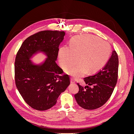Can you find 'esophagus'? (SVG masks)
<instances>
[{
    "label": "esophagus",
    "instance_id": "obj_1",
    "mask_svg": "<svg viewBox=\"0 0 134 134\" xmlns=\"http://www.w3.org/2000/svg\"><path fill=\"white\" fill-rule=\"evenodd\" d=\"M70 82H71V83H72V84H74L75 83V80L72 79V78H71V80H70Z\"/></svg>",
    "mask_w": 134,
    "mask_h": 134
}]
</instances>
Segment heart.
<instances>
[{
  "label": "heart",
  "instance_id": "b5f03b06",
  "mask_svg": "<svg viewBox=\"0 0 134 134\" xmlns=\"http://www.w3.org/2000/svg\"><path fill=\"white\" fill-rule=\"evenodd\" d=\"M110 55L109 44L94 36L84 35L72 38L69 46L61 47L58 53L60 66L75 79L84 76L87 71L96 72L106 63ZM79 59H77V58Z\"/></svg>",
  "mask_w": 134,
  "mask_h": 134
}]
</instances>
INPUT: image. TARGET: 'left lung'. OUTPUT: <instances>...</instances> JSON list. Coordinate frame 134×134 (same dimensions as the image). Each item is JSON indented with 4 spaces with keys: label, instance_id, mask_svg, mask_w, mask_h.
Here are the masks:
<instances>
[{
    "label": "left lung",
    "instance_id": "8db88e82",
    "mask_svg": "<svg viewBox=\"0 0 134 134\" xmlns=\"http://www.w3.org/2000/svg\"><path fill=\"white\" fill-rule=\"evenodd\" d=\"M119 58L115 50L104 66L95 74L84 78L87 86L78 83L79 92L74 95L77 103L84 109H95L102 106L110 98L118 77ZM89 85H92L91 88Z\"/></svg>",
    "mask_w": 134,
    "mask_h": 134
}]
</instances>
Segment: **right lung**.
<instances>
[{
	"label": "right lung",
	"instance_id": "add662e5",
	"mask_svg": "<svg viewBox=\"0 0 134 134\" xmlns=\"http://www.w3.org/2000/svg\"><path fill=\"white\" fill-rule=\"evenodd\" d=\"M64 31H43L26 38L16 55L14 64L16 87L32 108L45 111L56 103L59 96L69 86L70 77L56 63ZM42 52L47 56L36 64L30 59Z\"/></svg>",
	"mask_w": 134,
	"mask_h": 134
}]
</instances>
